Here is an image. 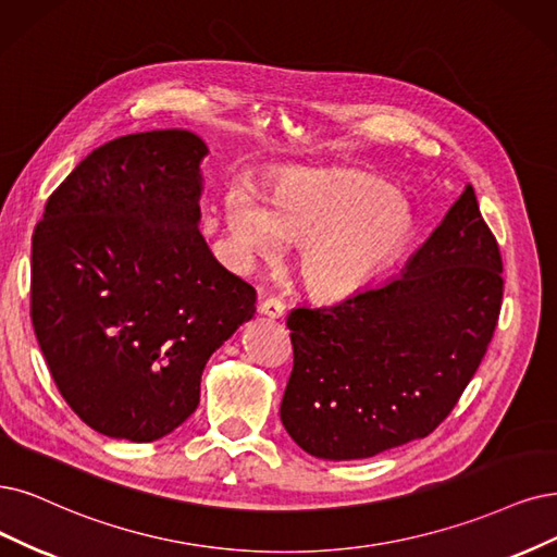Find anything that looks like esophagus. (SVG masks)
Instances as JSON below:
<instances>
[{"mask_svg": "<svg viewBox=\"0 0 557 557\" xmlns=\"http://www.w3.org/2000/svg\"><path fill=\"white\" fill-rule=\"evenodd\" d=\"M259 312L263 317H271V319H280L284 314V302L280 298H265L259 305Z\"/></svg>", "mask_w": 557, "mask_h": 557, "instance_id": "1", "label": "esophagus"}]
</instances>
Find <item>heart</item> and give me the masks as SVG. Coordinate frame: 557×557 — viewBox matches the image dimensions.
I'll list each match as a JSON object with an SVG mask.
<instances>
[{
  "label": "heart",
  "instance_id": "heart-1",
  "mask_svg": "<svg viewBox=\"0 0 557 557\" xmlns=\"http://www.w3.org/2000/svg\"><path fill=\"white\" fill-rule=\"evenodd\" d=\"M265 206L234 190L224 203L226 236L245 261L275 259L284 240L300 247V277L312 292L346 296L401 255L413 218L389 185L360 174L289 172Z\"/></svg>",
  "mask_w": 557,
  "mask_h": 557
}]
</instances>
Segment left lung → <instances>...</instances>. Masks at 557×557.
Instances as JSON below:
<instances>
[{
	"instance_id": "1",
	"label": "left lung",
	"mask_w": 557,
	"mask_h": 557,
	"mask_svg": "<svg viewBox=\"0 0 557 557\" xmlns=\"http://www.w3.org/2000/svg\"><path fill=\"white\" fill-rule=\"evenodd\" d=\"M503 284L498 240L466 185L401 275L292 310L284 429L307 455L331 461L429 436L478 372Z\"/></svg>"
}]
</instances>
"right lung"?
Wrapping results in <instances>:
<instances>
[{"label":"right lung","instance_id":"1","mask_svg":"<svg viewBox=\"0 0 557 557\" xmlns=\"http://www.w3.org/2000/svg\"><path fill=\"white\" fill-rule=\"evenodd\" d=\"M206 144L151 131L91 151L32 236V323L73 413L151 443L188 420L206 362L255 314L257 292L197 230Z\"/></svg>","mask_w":557,"mask_h":557}]
</instances>
